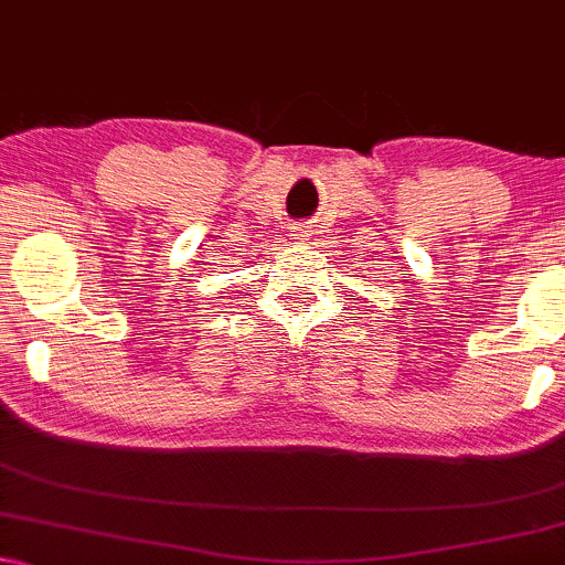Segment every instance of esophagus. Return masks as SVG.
Returning <instances> with one entry per match:
<instances>
[{
	"mask_svg": "<svg viewBox=\"0 0 565 565\" xmlns=\"http://www.w3.org/2000/svg\"><path fill=\"white\" fill-rule=\"evenodd\" d=\"M309 233H311V230H309V225H298V227H294V235H296V238H309Z\"/></svg>",
	"mask_w": 565,
	"mask_h": 565,
	"instance_id": "34e87169",
	"label": "esophagus"
}]
</instances>
